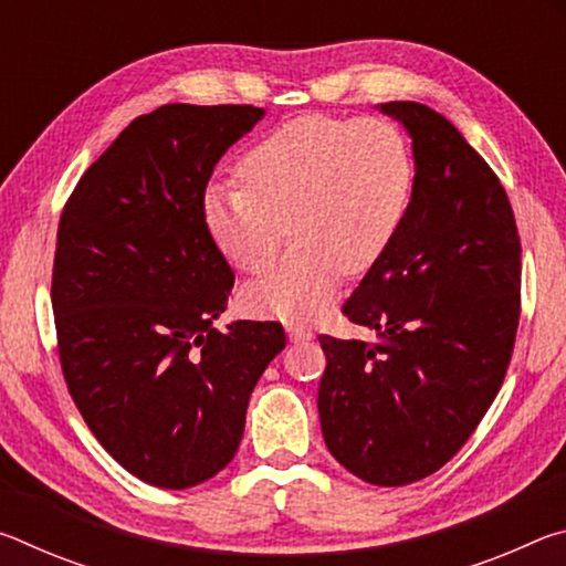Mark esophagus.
I'll return each mask as SVG.
<instances>
[{"instance_id": "obj_1", "label": "esophagus", "mask_w": 566, "mask_h": 566, "mask_svg": "<svg viewBox=\"0 0 566 566\" xmlns=\"http://www.w3.org/2000/svg\"><path fill=\"white\" fill-rule=\"evenodd\" d=\"M286 334H290L292 342H310L314 337L310 329L300 327V324H290V327H286Z\"/></svg>"}]
</instances>
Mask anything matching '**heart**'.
<instances>
[{
  "label": "heart",
  "mask_w": 566,
  "mask_h": 566,
  "mask_svg": "<svg viewBox=\"0 0 566 566\" xmlns=\"http://www.w3.org/2000/svg\"><path fill=\"white\" fill-rule=\"evenodd\" d=\"M237 177L242 189H207V232L239 272L262 274L290 227L296 242L244 300L296 324L327 312L344 272H367L385 256L407 217L415 161L387 119L306 114L249 147Z\"/></svg>",
  "instance_id": "b5f03b06"
}]
</instances>
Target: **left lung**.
<instances>
[{
    "instance_id": "8db88e82",
    "label": "left lung",
    "mask_w": 566,
    "mask_h": 566,
    "mask_svg": "<svg viewBox=\"0 0 566 566\" xmlns=\"http://www.w3.org/2000/svg\"><path fill=\"white\" fill-rule=\"evenodd\" d=\"M411 137L415 189L395 242L342 306L381 344L322 334L327 449L377 486L444 467L500 391L520 324L522 244L492 167L442 114L379 104Z\"/></svg>"
}]
</instances>
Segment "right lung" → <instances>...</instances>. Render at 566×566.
Returning a JSON list of instances; mask_svg holds the SVG:
<instances>
[{
	"label": "right lung",
	"instance_id": "obj_1",
	"mask_svg": "<svg viewBox=\"0 0 566 566\" xmlns=\"http://www.w3.org/2000/svg\"><path fill=\"white\" fill-rule=\"evenodd\" d=\"M264 117L252 104H165L84 171L52 272L60 361L99 444L161 490L232 462L247 405L286 337L276 322H212L234 272L205 224L217 161Z\"/></svg>",
	"mask_w": 566,
	"mask_h": 566
}]
</instances>
